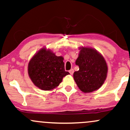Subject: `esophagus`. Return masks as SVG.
<instances>
[{
	"label": "esophagus",
	"mask_w": 130,
	"mask_h": 130,
	"mask_svg": "<svg viewBox=\"0 0 130 130\" xmlns=\"http://www.w3.org/2000/svg\"><path fill=\"white\" fill-rule=\"evenodd\" d=\"M69 73H70V74H71V75H72V74H73V73H74V70L73 69H71L70 70H69Z\"/></svg>",
	"instance_id": "34e87169"
}]
</instances>
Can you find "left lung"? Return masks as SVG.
Here are the masks:
<instances>
[{
	"instance_id": "left-lung-1",
	"label": "left lung",
	"mask_w": 130,
	"mask_h": 130,
	"mask_svg": "<svg viewBox=\"0 0 130 130\" xmlns=\"http://www.w3.org/2000/svg\"><path fill=\"white\" fill-rule=\"evenodd\" d=\"M76 60L78 71L73 74L79 89L84 93L98 90L104 84L108 73V65L103 56L93 48L80 47Z\"/></svg>"
}]
</instances>
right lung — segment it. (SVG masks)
<instances>
[{
	"label": "right lung",
	"instance_id": "1",
	"mask_svg": "<svg viewBox=\"0 0 130 130\" xmlns=\"http://www.w3.org/2000/svg\"><path fill=\"white\" fill-rule=\"evenodd\" d=\"M63 57L57 56L43 47L32 57L28 65V74L35 86L43 90L56 88L63 77L70 73L65 71Z\"/></svg>",
	"mask_w": 130,
	"mask_h": 130
}]
</instances>
